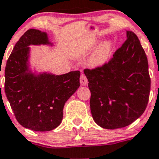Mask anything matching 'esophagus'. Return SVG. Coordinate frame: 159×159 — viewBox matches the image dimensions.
Returning a JSON list of instances; mask_svg holds the SVG:
<instances>
[{
	"mask_svg": "<svg viewBox=\"0 0 159 159\" xmlns=\"http://www.w3.org/2000/svg\"><path fill=\"white\" fill-rule=\"evenodd\" d=\"M80 83H81V85H86L88 84V79H87L85 74H82L80 77Z\"/></svg>",
	"mask_w": 159,
	"mask_h": 159,
	"instance_id": "obj_1",
	"label": "esophagus"
}]
</instances>
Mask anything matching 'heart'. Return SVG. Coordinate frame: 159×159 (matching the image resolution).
<instances>
[{
	"mask_svg": "<svg viewBox=\"0 0 159 159\" xmlns=\"http://www.w3.org/2000/svg\"><path fill=\"white\" fill-rule=\"evenodd\" d=\"M111 43L110 42H107L103 44L98 51L94 54L91 59V64L93 66H100L103 65L108 61L109 58L110 52L111 50Z\"/></svg>",
	"mask_w": 159,
	"mask_h": 159,
	"instance_id": "b5f03b06",
	"label": "heart"
}]
</instances>
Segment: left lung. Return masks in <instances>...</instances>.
Instances as JSON below:
<instances>
[{"label": "left lung", "instance_id": "1", "mask_svg": "<svg viewBox=\"0 0 159 159\" xmlns=\"http://www.w3.org/2000/svg\"><path fill=\"white\" fill-rule=\"evenodd\" d=\"M84 73L91 92V113L101 128H124L143 113L151 78L147 55L134 32L127 31L126 41L107 63Z\"/></svg>", "mask_w": 159, "mask_h": 159}]
</instances>
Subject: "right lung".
I'll use <instances>...</instances> for the list:
<instances>
[{
  "mask_svg": "<svg viewBox=\"0 0 159 159\" xmlns=\"http://www.w3.org/2000/svg\"><path fill=\"white\" fill-rule=\"evenodd\" d=\"M50 44L46 32L29 29L16 43L5 70V92L16 120L35 131L55 129L61 124L66 101L80 86V71L62 75L35 74L28 66L30 45Z\"/></svg>",
  "mask_w": 159,
  "mask_h": 159,
  "instance_id": "obj_1",
  "label": "right lung"
}]
</instances>
